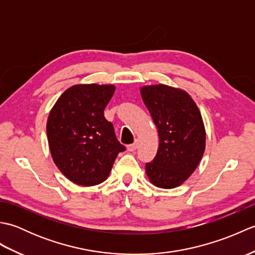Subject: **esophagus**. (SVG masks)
Here are the masks:
<instances>
[{
    "mask_svg": "<svg viewBox=\"0 0 255 255\" xmlns=\"http://www.w3.org/2000/svg\"><path fill=\"white\" fill-rule=\"evenodd\" d=\"M138 148V141H134L132 144H129L127 147V150L130 151V152H133V151H136Z\"/></svg>",
    "mask_w": 255,
    "mask_h": 255,
    "instance_id": "1",
    "label": "esophagus"
}]
</instances>
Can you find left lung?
<instances>
[{
	"mask_svg": "<svg viewBox=\"0 0 255 255\" xmlns=\"http://www.w3.org/2000/svg\"><path fill=\"white\" fill-rule=\"evenodd\" d=\"M159 133V149L145 164L149 181L160 188L180 186L196 170L206 147V131L196 103L187 92L165 84L140 89Z\"/></svg>",
	"mask_w": 255,
	"mask_h": 255,
	"instance_id": "obj_1",
	"label": "left lung"
}]
</instances>
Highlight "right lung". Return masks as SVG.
<instances>
[{"label":"right lung","instance_id":"obj_1","mask_svg":"<svg viewBox=\"0 0 255 255\" xmlns=\"http://www.w3.org/2000/svg\"><path fill=\"white\" fill-rule=\"evenodd\" d=\"M113 84H77L53 105L47 121L52 160L68 180L94 186L110 175L125 147L116 138L104 110L115 92Z\"/></svg>","mask_w":255,"mask_h":255}]
</instances>
